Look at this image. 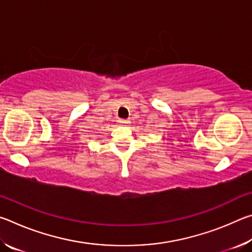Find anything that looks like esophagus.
Here are the masks:
<instances>
[{"instance_id": "1", "label": "esophagus", "mask_w": 252, "mask_h": 252, "mask_svg": "<svg viewBox=\"0 0 252 252\" xmlns=\"http://www.w3.org/2000/svg\"><path fill=\"white\" fill-rule=\"evenodd\" d=\"M118 122L120 123V125H126V123H129V121H127V120H125V119H119Z\"/></svg>"}]
</instances>
